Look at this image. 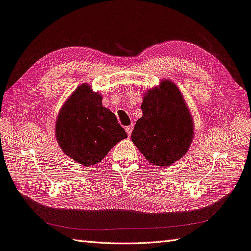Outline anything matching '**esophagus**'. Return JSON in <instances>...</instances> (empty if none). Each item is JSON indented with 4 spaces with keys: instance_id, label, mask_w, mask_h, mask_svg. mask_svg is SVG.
I'll list each match as a JSON object with an SVG mask.
<instances>
[{
    "instance_id": "34e87169",
    "label": "esophagus",
    "mask_w": 251,
    "mask_h": 251,
    "mask_svg": "<svg viewBox=\"0 0 251 251\" xmlns=\"http://www.w3.org/2000/svg\"><path fill=\"white\" fill-rule=\"evenodd\" d=\"M133 129H134V126H133V125H130V126H126V133H127V135L131 136V134H132Z\"/></svg>"
}]
</instances>
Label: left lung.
<instances>
[{
    "label": "left lung",
    "instance_id": "obj_1",
    "mask_svg": "<svg viewBox=\"0 0 251 251\" xmlns=\"http://www.w3.org/2000/svg\"><path fill=\"white\" fill-rule=\"evenodd\" d=\"M143 116L132 142L150 163L166 167L186 154L194 138V120L181 90L163 79L143 97Z\"/></svg>",
    "mask_w": 251,
    "mask_h": 251
}]
</instances>
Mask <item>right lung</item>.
Here are the masks:
<instances>
[{
  "instance_id": "right-lung-1",
  "label": "right lung",
  "mask_w": 251,
  "mask_h": 251,
  "mask_svg": "<svg viewBox=\"0 0 251 251\" xmlns=\"http://www.w3.org/2000/svg\"><path fill=\"white\" fill-rule=\"evenodd\" d=\"M55 136L66 155L87 167L127 137L115 114L102 105V96L87 83L79 85L59 109Z\"/></svg>"
}]
</instances>
